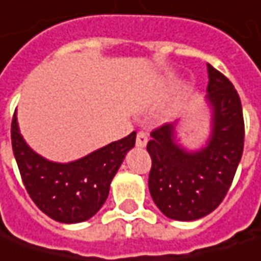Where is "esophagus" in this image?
<instances>
[{
	"label": "esophagus",
	"instance_id": "esophagus-1",
	"mask_svg": "<svg viewBox=\"0 0 261 261\" xmlns=\"http://www.w3.org/2000/svg\"><path fill=\"white\" fill-rule=\"evenodd\" d=\"M147 140H149V137H147V134H146L145 131H139V133H137L136 145L139 146V147H145L146 143H147Z\"/></svg>",
	"mask_w": 261,
	"mask_h": 261
}]
</instances>
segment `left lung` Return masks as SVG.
Returning <instances> with one entry per match:
<instances>
[{
  "label": "left lung",
  "instance_id": "1",
  "mask_svg": "<svg viewBox=\"0 0 261 261\" xmlns=\"http://www.w3.org/2000/svg\"><path fill=\"white\" fill-rule=\"evenodd\" d=\"M208 100L213 105V136L208 146L186 153L174 143V124L150 133L147 152L152 158L149 192L162 213L191 222L220 205L237 173L244 150L245 125L239 94L220 70L208 65Z\"/></svg>",
  "mask_w": 261,
  "mask_h": 261
}]
</instances>
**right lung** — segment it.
I'll use <instances>...</instances> for the list:
<instances>
[{"label": "right lung", "mask_w": 261, "mask_h": 261, "mask_svg": "<svg viewBox=\"0 0 261 261\" xmlns=\"http://www.w3.org/2000/svg\"><path fill=\"white\" fill-rule=\"evenodd\" d=\"M134 143L136 131L78 161L57 164L41 158L24 143L16 112L11 121V146L24 188L42 213L60 223L85 222L99 211Z\"/></svg>", "instance_id": "right-lung-1"}]
</instances>
